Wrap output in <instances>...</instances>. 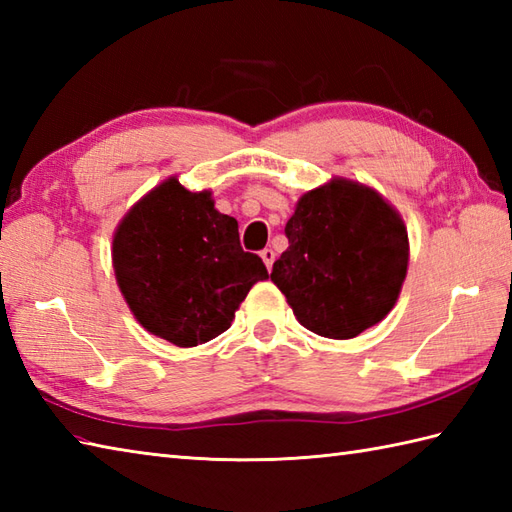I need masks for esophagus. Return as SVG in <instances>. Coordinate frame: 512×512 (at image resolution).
Masks as SVG:
<instances>
[{"label":"esophagus","mask_w":512,"mask_h":512,"mask_svg":"<svg viewBox=\"0 0 512 512\" xmlns=\"http://www.w3.org/2000/svg\"><path fill=\"white\" fill-rule=\"evenodd\" d=\"M262 259L268 270H273V264H275V250L273 248H264L262 250Z\"/></svg>","instance_id":"34e87169"}]
</instances>
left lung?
I'll list each match as a JSON object with an SVG mask.
<instances>
[{
    "mask_svg": "<svg viewBox=\"0 0 512 512\" xmlns=\"http://www.w3.org/2000/svg\"><path fill=\"white\" fill-rule=\"evenodd\" d=\"M286 237L270 279L303 328L354 339L396 306L409 237L402 215L376 189L334 176L301 195Z\"/></svg>",
    "mask_w": 512,
    "mask_h": 512,
    "instance_id": "1",
    "label": "left lung"
}]
</instances>
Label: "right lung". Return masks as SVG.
I'll return each mask as SVG.
<instances>
[{"label":"right lung","instance_id":"obj_1","mask_svg":"<svg viewBox=\"0 0 512 512\" xmlns=\"http://www.w3.org/2000/svg\"><path fill=\"white\" fill-rule=\"evenodd\" d=\"M112 266L136 321L178 347L226 332L248 290L268 279L262 259L239 246L235 217L215 209L209 189L189 191L176 176L118 222Z\"/></svg>","mask_w":512,"mask_h":512}]
</instances>
